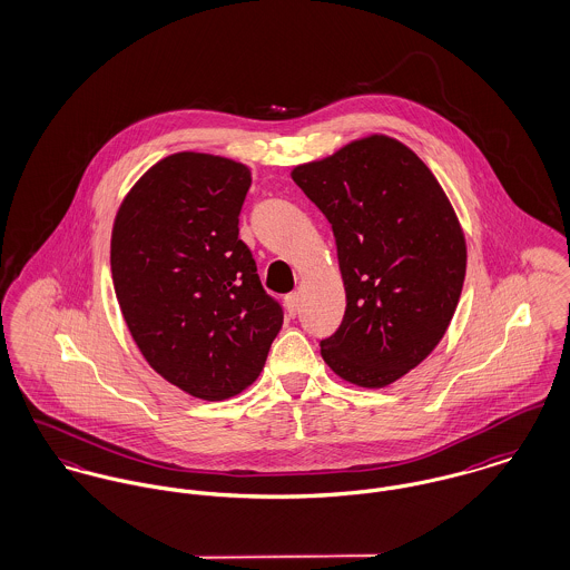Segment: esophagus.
<instances>
[{"label":"esophagus","mask_w":570,"mask_h":570,"mask_svg":"<svg viewBox=\"0 0 570 570\" xmlns=\"http://www.w3.org/2000/svg\"><path fill=\"white\" fill-rule=\"evenodd\" d=\"M285 307H287L289 315H296L298 307H301V296H298V294H289V296L285 298Z\"/></svg>","instance_id":"34e87169"}]
</instances>
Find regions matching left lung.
Here are the masks:
<instances>
[{
  "mask_svg": "<svg viewBox=\"0 0 570 570\" xmlns=\"http://www.w3.org/2000/svg\"><path fill=\"white\" fill-rule=\"evenodd\" d=\"M292 178L333 228L346 289L322 360L353 385H392L433 353L458 309L468 259L458 213L424 160L387 135L296 165Z\"/></svg>",
  "mask_w": 570,
  "mask_h": 570,
  "instance_id": "obj_1",
  "label": "left lung"
}]
</instances>
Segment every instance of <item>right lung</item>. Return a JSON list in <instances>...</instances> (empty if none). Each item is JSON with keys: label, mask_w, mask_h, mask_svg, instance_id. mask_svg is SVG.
Returning a JSON list of instances; mask_svg holds the SVG:
<instances>
[{"label": "right lung", "mask_w": 570, "mask_h": 570, "mask_svg": "<svg viewBox=\"0 0 570 570\" xmlns=\"http://www.w3.org/2000/svg\"><path fill=\"white\" fill-rule=\"evenodd\" d=\"M250 180L233 158L176 153L130 187L112 222V285L137 348L203 401L253 385L283 326L239 239Z\"/></svg>", "instance_id": "obj_1"}]
</instances>
